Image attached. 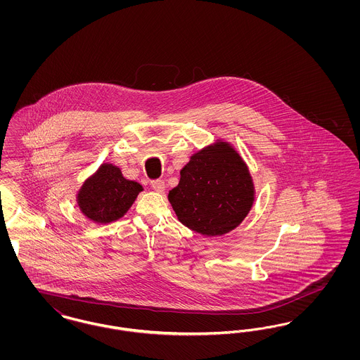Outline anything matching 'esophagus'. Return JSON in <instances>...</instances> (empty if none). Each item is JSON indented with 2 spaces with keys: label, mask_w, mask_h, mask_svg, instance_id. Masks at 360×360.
Returning <instances> with one entry per match:
<instances>
[{
  "label": "esophagus",
  "mask_w": 360,
  "mask_h": 360,
  "mask_svg": "<svg viewBox=\"0 0 360 360\" xmlns=\"http://www.w3.org/2000/svg\"><path fill=\"white\" fill-rule=\"evenodd\" d=\"M151 188L158 193H162L165 190V182L162 179H154V181H151Z\"/></svg>",
  "instance_id": "obj_1"
}]
</instances>
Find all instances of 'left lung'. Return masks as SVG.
Returning <instances> with one entry per match:
<instances>
[{
  "instance_id": "left-lung-1",
  "label": "left lung",
  "mask_w": 360,
  "mask_h": 360,
  "mask_svg": "<svg viewBox=\"0 0 360 360\" xmlns=\"http://www.w3.org/2000/svg\"><path fill=\"white\" fill-rule=\"evenodd\" d=\"M169 201L185 226L204 236H221L248 214L254 184L240 155L219 141L190 158Z\"/></svg>"
}]
</instances>
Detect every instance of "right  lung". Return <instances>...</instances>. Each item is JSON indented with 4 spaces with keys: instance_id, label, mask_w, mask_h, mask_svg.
<instances>
[{
    "instance_id": "right-lung-1",
    "label": "right lung",
    "mask_w": 360,
    "mask_h": 360,
    "mask_svg": "<svg viewBox=\"0 0 360 360\" xmlns=\"http://www.w3.org/2000/svg\"><path fill=\"white\" fill-rule=\"evenodd\" d=\"M143 188L122 176L120 169L103 165L78 193V206L96 223H112L122 217Z\"/></svg>"
}]
</instances>
